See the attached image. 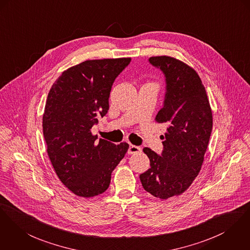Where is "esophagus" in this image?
Returning a JSON list of instances; mask_svg holds the SVG:
<instances>
[{
	"label": "esophagus",
	"instance_id": "obj_1",
	"mask_svg": "<svg viewBox=\"0 0 250 250\" xmlns=\"http://www.w3.org/2000/svg\"><path fill=\"white\" fill-rule=\"evenodd\" d=\"M140 152H141V148L139 146H133V145H130L128 147V150H127L128 154H138Z\"/></svg>",
	"mask_w": 250,
	"mask_h": 250
}]
</instances>
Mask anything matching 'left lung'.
Here are the masks:
<instances>
[{"label":"left lung","instance_id":"1","mask_svg":"<svg viewBox=\"0 0 250 250\" xmlns=\"http://www.w3.org/2000/svg\"><path fill=\"white\" fill-rule=\"evenodd\" d=\"M166 77L164 105L155 120L167 125L160 155L143 150L150 168L140 175L145 190L166 200L185 192L201 170L212 131V111L206 88L197 72L168 56L149 58Z\"/></svg>","mask_w":250,"mask_h":250}]
</instances>
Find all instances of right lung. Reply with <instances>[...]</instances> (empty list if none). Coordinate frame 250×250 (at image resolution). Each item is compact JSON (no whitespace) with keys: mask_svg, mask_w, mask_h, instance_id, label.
I'll list each match as a JSON object with an SVG mask.
<instances>
[{"mask_svg":"<svg viewBox=\"0 0 250 250\" xmlns=\"http://www.w3.org/2000/svg\"><path fill=\"white\" fill-rule=\"evenodd\" d=\"M130 58L88 60L64 70L51 86L42 115L47 154L61 182L79 197L104 192L129 146L91 133L109 109L108 98Z\"/></svg>","mask_w":250,"mask_h":250,"instance_id":"1","label":"right lung"}]
</instances>
